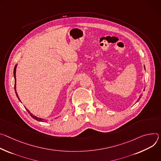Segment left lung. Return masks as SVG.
<instances>
[{
    "mask_svg": "<svg viewBox=\"0 0 161 161\" xmlns=\"http://www.w3.org/2000/svg\"><path fill=\"white\" fill-rule=\"evenodd\" d=\"M139 98H141V97H139Z\"/></svg>",
    "mask_w": 161,
    "mask_h": 161,
    "instance_id": "obj_1",
    "label": "left lung"
}]
</instances>
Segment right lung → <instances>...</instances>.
Listing matches in <instances>:
<instances>
[{"label":"right lung","mask_w":161,"mask_h":161,"mask_svg":"<svg viewBox=\"0 0 161 161\" xmlns=\"http://www.w3.org/2000/svg\"><path fill=\"white\" fill-rule=\"evenodd\" d=\"M16 64L15 65V66H14V71H13V75H14V91H15V93H16V97H18V98H19V100H20V98H19V96H18V94H17V93H16ZM27 112L29 113V114H30V116H31L32 118H34V119H36L37 121H43V119H42V118H38V117H36V116H34L33 114H32V113H31L29 112V110H27ZM46 121H47V120H46Z\"/></svg>","instance_id":"obj_1"}]
</instances>
